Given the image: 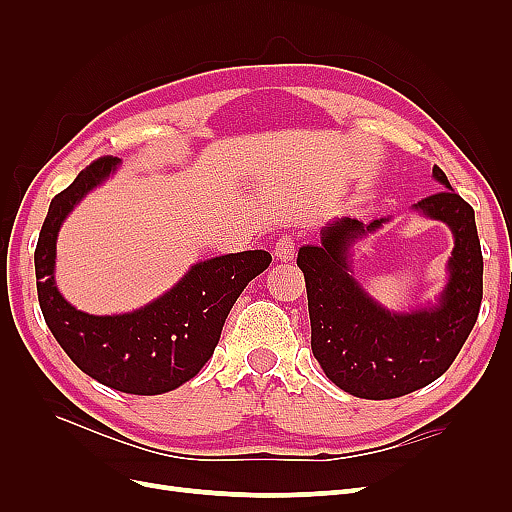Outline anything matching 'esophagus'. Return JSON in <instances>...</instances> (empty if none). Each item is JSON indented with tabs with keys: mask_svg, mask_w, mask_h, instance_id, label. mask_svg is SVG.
I'll return each instance as SVG.
<instances>
[{
	"mask_svg": "<svg viewBox=\"0 0 512 512\" xmlns=\"http://www.w3.org/2000/svg\"><path fill=\"white\" fill-rule=\"evenodd\" d=\"M297 247H299V239L297 237H292V235H284V237H280L277 239V243H275V256H277V260H292L294 258V254H297Z\"/></svg>",
	"mask_w": 512,
	"mask_h": 512,
	"instance_id": "34e87169",
	"label": "esophagus"
}]
</instances>
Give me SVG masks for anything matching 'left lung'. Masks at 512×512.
Listing matches in <instances>:
<instances>
[{"instance_id":"left-lung-1","label":"left lung","mask_w":512,"mask_h":512,"mask_svg":"<svg viewBox=\"0 0 512 512\" xmlns=\"http://www.w3.org/2000/svg\"><path fill=\"white\" fill-rule=\"evenodd\" d=\"M446 190L414 205L451 226L455 247L438 305L395 314L378 305L352 277L348 250L389 218L363 224L342 218L322 230L320 245H303L297 265L305 275L312 352L339 389L363 399H393L423 389L453 365L483 301V254L474 209L433 166Z\"/></svg>"}]
</instances>
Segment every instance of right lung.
I'll return each instance as SVG.
<instances>
[{
  "label": "right lung",
  "instance_id": "obj_1",
  "mask_svg": "<svg viewBox=\"0 0 512 512\" xmlns=\"http://www.w3.org/2000/svg\"><path fill=\"white\" fill-rule=\"evenodd\" d=\"M119 164L100 158L53 200L36 245V286L51 333L87 376L130 395H160L194 378L220 342L243 288L271 265L250 250L198 262L160 299L130 314L94 316L72 307L55 286L57 232L74 205Z\"/></svg>",
  "mask_w": 512,
  "mask_h": 512
}]
</instances>
